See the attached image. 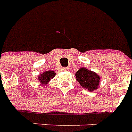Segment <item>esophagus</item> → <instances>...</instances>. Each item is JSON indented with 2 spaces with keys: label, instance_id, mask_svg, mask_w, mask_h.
<instances>
[{
  "label": "esophagus",
  "instance_id": "obj_1",
  "mask_svg": "<svg viewBox=\"0 0 132 132\" xmlns=\"http://www.w3.org/2000/svg\"><path fill=\"white\" fill-rule=\"evenodd\" d=\"M63 71H69V68H67V67H64L63 68Z\"/></svg>",
  "mask_w": 132,
  "mask_h": 132
}]
</instances>
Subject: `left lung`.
<instances>
[{"instance_id": "1", "label": "left lung", "mask_w": 132, "mask_h": 132, "mask_svg": "<svg viewBox=\"0 0 132 132\" xmlns=\"http://www.w3.org/2000/svg\"><path fill=\"white\" fill-rule=\"evenodd\" d=\"M76 76L77 81L79 82L80 85L88 89L89 91L92 92L98 88L100 77L95 72L87 70L84 68H81L76 72Z\"/></svg>"}]
</instances>
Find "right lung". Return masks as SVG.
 Here are the masks:
<instances>
[{"label":"right lung","instance_id":"1","mask_svg":"<svg viewBox=\"0 0 132 132\" xmlns=\"http://www.w3.org/2000/svg\"><path fill=\"white\" fill-rule=\"evenodd\" d=\"M55 75L56 73L53 71H45L43 74H41L40 76L38 77V80L42 84H46L48 83V82H49L50 80L55 76Z\"/></svg>","mask_w":132,"mask_h":132}]
</instances>
